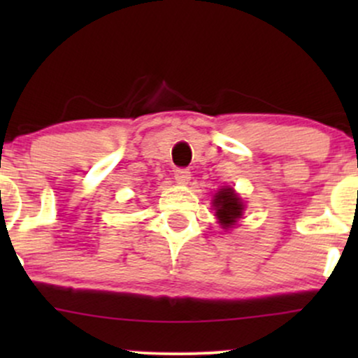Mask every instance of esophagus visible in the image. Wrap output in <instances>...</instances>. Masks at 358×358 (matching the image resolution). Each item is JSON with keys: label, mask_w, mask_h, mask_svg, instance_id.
Masks as SVG:
<instances>
[{"label": "esophagus", "mask_w": 358, "mask_h": 358, "mask_svg": "<svg viewBox=\"0 0 358 358\" xmlns=\"http://www.w3.org/2000/svg\"><path fill=\"white\" fill-rule=\"evenodd\" d=\"M190 178H192V175H190V171L187 170V168H178V170H175L176 183L187 185L188 182H190Z\"/></svg>", "instance_id": "1"}]
</instances>
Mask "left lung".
I'll use <instances>...</instances> for the list:
<instances>
[{"label":"left lung","instance_id":"obj_1","mask_svg":"<svg viewBox=\"0 0 358 358\" xmlns=\"http://www.w3.org/2000/svg\"><path fill=\"white\" fill-rule=\"evenodd\" d=\"M213 208H215V215L219 224L224 229H232L237 224V220L242 219V213H244V202L236 190L231 187L220 188L215 193L212 200Z\"/></svg>","mask_w":358,"mask_h":358}]
</instances>
